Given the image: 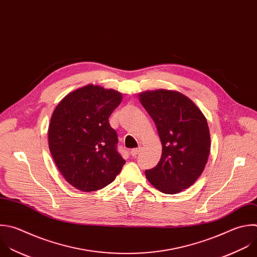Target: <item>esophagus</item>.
I'll return each instance as SVG.
<instances>
[{"label":"esophagus","mask_w":257,"mask_h":257,"mask_svg":"<svg viewBox=\"0 0 257 257\" xmlns=\"http://www.w3.org/2000/svg\"><path fill=\"white\" fill-rule=\"evenodd\" d=\"M139 152H140V148H135V149H132V150L130 151V153H131V155H132L133 157H136Z\"/></svg>","instance_id":"esophagus-1"}]
</instances>
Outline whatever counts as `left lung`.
<instances>
[{"label": "left lung", "mask_w": 257, "mask_h": 257, "mask_svg": "<svg viewBox=\"0 0 257 257\" xmlns=\"http://www.w3.org/2000/svg\"><path fill=\"white\" fill-rule=\"evenodd\" d=\"M138 98L155 123L162 145L160 160L145 170L146 179L163 194H178L195 184L207 164L211 150L207 119L190 98L177 91H146Z\"/></svg>", "instance_id": "obj_1"}]
</instances>
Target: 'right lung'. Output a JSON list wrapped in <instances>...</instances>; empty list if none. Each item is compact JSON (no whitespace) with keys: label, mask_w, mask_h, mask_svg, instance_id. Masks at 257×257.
Segmentation results:
<instances>
[{"label":"right lung","mask_w":257,"mask_h":257,"mask_svg":"<svg viewBox=\"0 0 257 257\" xmlns=\"http://www.w3.org/2000/svg\"><path fill=\"white\" fill-rule=\"evenodd\" d=\"M121 93L88 84L66 95L54 109L48 145L65 181L82 192L111 184L126 162L117 151L118 137L109 117L122 102Z\"/></svg>","instance_id":"right-lung-1"}]
</instances>
